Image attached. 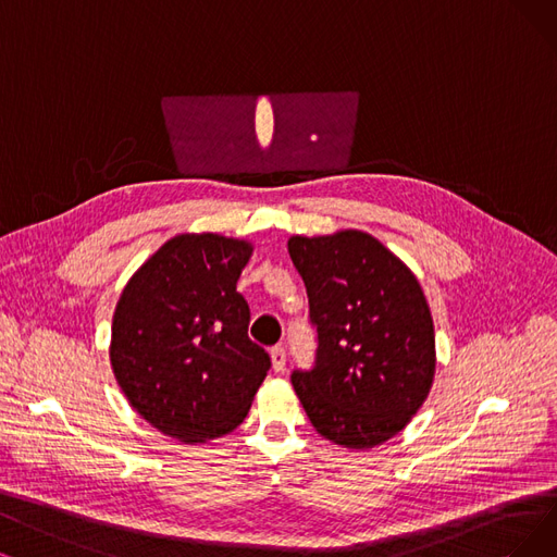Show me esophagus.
<instances>
[{
    "mask_svg": "<svg viewBox=\"0 0 557 557\" xmlns=\"http://www.w3.org/2000/svg\"><path fill=\"white\" fill-rule=\"evenodd\" d=\"M270 356H272V368H274L276 372H283V370H285V361H287L285 349H283L281 345H276V347H272Z\"/></svg>",
    "mask_w": 557,
    "mask_h": 557,
    "instance_id": "obj_1",
    "label": "esophagus"
}]
</instances>
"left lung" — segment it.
Wrapping results in <instances>:
<instances>
[{"label":"left lung","instance_id":"1","mask_svg":"<svg viewBox=\"0 0 557 557\" xmlns=\"http://www.w3.org/2000/svg\"><path fill=\"white\" fill-rule=\"evenodd\" d=\"M304 278L318 361L293 372L306 416L347 450L382 446L425 403L436 372L434 322L409 267L370 233L287 239Z\"/></svg>","mask_w":557,"mask_h":557}]
</instances>
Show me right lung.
<instances>
[{
	"label": "right lung",
	"instance_id": "obj_1",
	"mask_svg": "<svg viewBox=\"0 0 557 557\" xmlns=\"http://www.w3.org/2000/svg\"><path fill=\"white\" fill-rule=\"evenodd\" d=\"M249 239L181 233L129 276L111 320L116 382L150 425L181 443L233 432L270 370L249 338L237 281Z\"/></svg>",
	"mask_w": 557,
	"mask_h": 557
}]
</instances>
